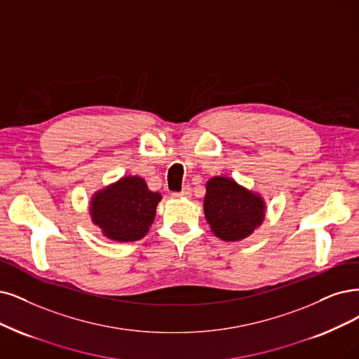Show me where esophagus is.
<instances>
[{
  "instance_id": "1",
  "label": "esophagus",
  "mask_w": 359,
  "mask_h": 359,
  "mask_svg": "<svg viewBox=\"0 0 359 359\" xmlns=\"http://www.w3.org/2000/svg\"><path fill=\"white\" fill-rule=\"evenodd\" d=\"M172 198H189L191 196V188H183L182 192H175L171 195Z\"/></svg>"
}]
</instances>
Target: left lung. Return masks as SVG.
<instances>
[{"instance_id": "1", "label": "left lung", "mask_w": 359, "mask_h": 359, "mask_svg": "<svg viewBox=\"0 0 359 359\" xmlns=\"http://www.w3.org/2000/svg\"><path fill=\"white\" fill-rule=\"evenodd\" d=\"M204 216L211 232L222 241H243L262 226L266 201L232 177L215 176L205 183Z\"/></svg>"}]
</instances>
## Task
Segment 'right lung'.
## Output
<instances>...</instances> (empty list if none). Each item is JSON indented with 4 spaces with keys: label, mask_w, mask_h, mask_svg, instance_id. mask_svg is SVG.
I'll return each mask as SVG.
<instances>
[{
    "label": "right lung",
    "mask_w": 359,
    "mask_h": 359,
    "mask_svg": "<svg viewBox=\"0 0 359 359\" xmlns=\"http://www.w3.org/2000/svg\"><path fill=\"white\" fill-rule=\"evenodd\" d=\"M161 200V194L152 192L140 176H124L93 194L88 211L104 238L131 243L149 232Z\"/></svg>",
    "instance_id": "right-lung-1"
}]
</instances>
